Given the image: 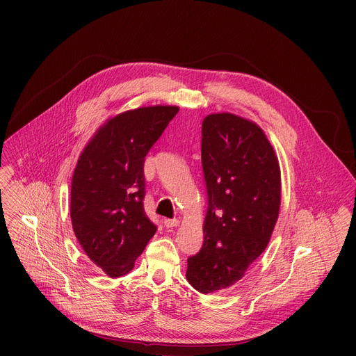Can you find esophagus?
<instances>
[{
	"label": "esophagus",
	"instance_id": "34e87169",
	"mask_svg": "<svg viewBox=\"0 0 356 356\" xmlns=\"http://www.w3.org/2000/svg\"><path fill=\"white\" fill-rule=\"evenodd\" d=\"M163 224H165V227H166V228L177 227V225H179V220H176V218H173V220H165V221H163Z\"/></svg>",
	"mask_w": 356,
	"mask_h": 356
}]
</instances>
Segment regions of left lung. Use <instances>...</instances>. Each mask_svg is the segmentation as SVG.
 <instances>
[{
	"mask_svg": "<svg viewBox=\"0 0 356 356\" xmlns=\"http://www.w3.org/2000/svg\"><path fill=\"white\" fill-rule=\"evenodd\" d=\"M201 163L207 187L204 243L187 259L200 293L241 280L266 249L280 209V168L264 131L229 113L202 121Z\"/></svg>",
	"mask_w": 356,
	"mask_h": 356,
	"instance_id": "obj_1",
	"label": "left lung"
}]
</instances>
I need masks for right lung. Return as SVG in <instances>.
<instances>
[{
    "mask_svg": "<svg viewBox=\"0 0 356 356\" xmlns=\"http://www.w3.org/2000/svg\"><path fill=\"white\" fill-rule=\"evenodd\" d=\"M179 107L125 111L101 127L77 161L70 217L86 255L110 277L132 270L156 225L143 210L145 156Z\"/></svg>",
    "mask_w": 356,
    "mask_h": 356,
    "instance_id": "1",
    "label": "right lung"
}]
</instances>
